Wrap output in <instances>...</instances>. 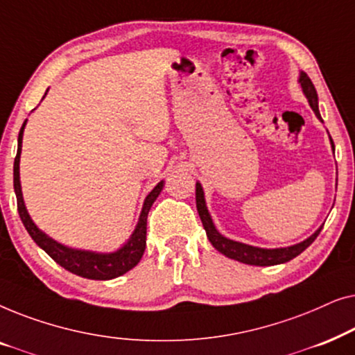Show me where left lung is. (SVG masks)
<instances>
[{
    "mask_svg": "<svg viewBox=\"0 0 355 355\" xmlns=\"http://www.w3.org/2000/svg\"><path fill=\"white\" fill-rule=\"evenodd\" d=\"M299 84H300V89H302V92H304L305 98L309 100L310 108L313 110L315 116H317V118L323 123L322 114H320V110H318L317 90H315L312 80H310V77L305 74L304 71L299 72ZM329 144H331V150L334 153V144H333L331 135H329ZM196 202H197L198 216H200L203 230H205L207 237H208V241L211 242V245L215 247L220 254L226 255L227 259L237 260V261H241V263H247V265L271 266V265L286 263V261L293 260L294 257L302 254V252L307 249V247L312 244L315 239H317V236L320 234V231H322V227H323V226H320L312 236H309L307 239L299 242V244L288 245V247H276V249H265V247H255V245L244 244V242L227 239V237L223 236L221 232L216 230L215 223H213V220H211L210 211H208V208H207L205 193H203V187L200 182L196 184Z\"/></svg>",
    "mask_w": 355,
    "mask_h": 355,
    "instance_id": "left-lung-1",
    "label": "left lung"
}]
</instances>
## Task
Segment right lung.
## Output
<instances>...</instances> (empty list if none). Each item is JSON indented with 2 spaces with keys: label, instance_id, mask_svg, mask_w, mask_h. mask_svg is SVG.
I'll list each match as a JSON object with an SVG mask.
<instances>
[{
  "label": "right lung",
  "instance_id": "1",
  "mask_svg": "<svg viewBox=\"0 0 355 355\" xmlns=\"http://www.w3.org/2000/svg\"><path fill=\"white\" fill-rule=\"evenodd\" d=\"M48 92V90H46ZM46 95V94H45ZM45 98V96H43ZM27 119L24 121L21 130H19L17 139V155L14 159V192H16L17 198V211L19 216L26 226V230L33 242L46 252L58 265L62 268L71 271L77 276L87 279H114L118 276L128 273L132 270L135 265L139 263L145 252V244H147V216L150 208H152L153 202L157 200L159 192L163 191L164 181H159L153 191L145 197L142 211H140L139 221L135 225V230L128 241L114 252H95V250H84V249H74V247H67L61 242H58L45 234L40 227H38L33 220L28 215L26 203H24L22 197V187H21V174H19V163H21V152H22V137L24 129H26Z\"/></svg>",
  "mask_w": 355,
  "mask_h": 355
}]
</instances>
